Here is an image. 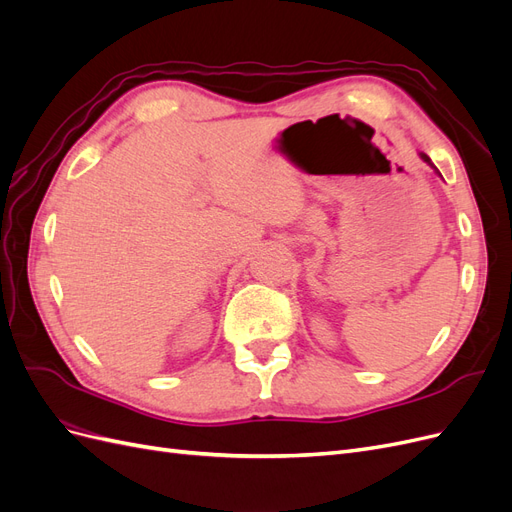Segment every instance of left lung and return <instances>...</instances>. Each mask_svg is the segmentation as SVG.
Masks as SVG:
<instances>
[{"mask_svg": "<svg viewBox=\"0 0 512 512\" xmlns=\"http://www.w3.org/2000/svg\"><path fill=\"white\" fill-rule=\"evenodd\" d=\"M418 156H421V160H423V162H425L427 166H431V168H433V170H436V173H438V168H436V166H433V162L429 160V156H427V153H423V151H421V153H418ZM438 175H440V173H438ZM440 177H442V175H440Z\"/></svg>", "mask_w": 512, "mask_h": 512, "instance_id": "obj_1", "label": "left lung"}]
</instances>
